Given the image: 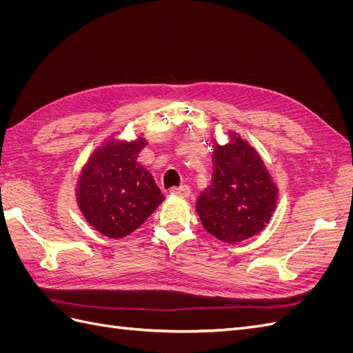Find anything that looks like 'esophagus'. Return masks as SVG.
Listing matches in <instances>:
<instances>
[{"label": "esophagus", "mask_w": 353, "mask_h": 353, "mask_svg": "<svg viewBox=\"0 0 353 353\" xmlns=\"http://www.w3.org/2000/svg\"><path fill=\"white\" fill-rule=\"evenodd\" d=\"M170 193L176 194L179 197H188L191 194V188L188 185H183V187H175L170 190Z\"/></svg>", "instance_id": "1"}]
</instances>
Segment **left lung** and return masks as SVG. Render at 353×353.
<instances>
[{
	"mask_svg": "<svg viewBox=\"0 0 353 353\" xmlns=\"http://www.w3.org/2000/svg\"><path fill=\"white\" fill-rule=\"evenodd\" d=\"M212 185L197 200L196 210L205 230L223 243H240L270 222L276 187L262 159L240 137L213 153Z\"/></svg>",
	"mask_w": 353,
	"mask_h": 353,
	"instance_id": "8db88e82",
	"label": "left lung"
}]
</instances>
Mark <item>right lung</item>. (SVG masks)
I'll return each mask as SVG.
<instances>
[{
    "mask_svg": "<svg viewBox=\"0 0 353 353\" xmlns=\"http://www.w3.org/2000/svg\"><path fill=\"white\" fill-rule=\"evenodd\" d=\"M145 141L99 148L83 168L78 201L83 216L103 236L121 239L141 227L163 201L150 172L137 162Z\"/></svg>",
    "mask_w": 353,
    "mask_h": 353,
    "instance_id": "right-lung-1",
    "label": "right lung"
}]
</instances>
